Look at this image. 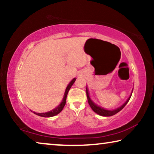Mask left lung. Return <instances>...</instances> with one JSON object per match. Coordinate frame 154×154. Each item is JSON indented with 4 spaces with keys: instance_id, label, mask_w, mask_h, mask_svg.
Here are the masks:
<instances>
[{
    "instance_id": "8db88e82",
    "label": "left lung",
    "mask_w": 154,
    "mask_h": 154,
    "mask_svg": "<svg viewBox=\"0 0 154 154\" xmlns=\"http://www.w3.org/2000/svg\"><path fill=\"white\" fill-rule=\"evenodd\" d=\"M132 92H133V88H132V92L130 94V96L128 97V98L127 99L126 102H125L123 105H121L120 106H119V107L116 108V109H105L103 106H101L100 105H98L97 104H96L94 101L91 99L90 96V93H89V90H88V88L86 86V94H87V98H88V103H89V105L90 106V107L92 108V110L95 112L96 113L98 114L99 116H105V117H109V116H114V115H116V113H118L119 111H120L122 109H123L125 106H126V104L128 103L129 100L130 99V97H131L132 96Z\"/></svg>"
}]
</instances>
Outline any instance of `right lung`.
<instances>
[{"label":"right lung","instance_id":"obj_1","mask_svg":"<svg viewBox=\"0 0 154 154\" xmlns=\"http://www.w3.org/2000/svg\"><path fill=\"white\" fill-rule=\"evenodd\" d=\"M75 80H76V78H73L70 83L68 84L67 87L66 88V90H65V92L64 94V96H63V98H62V100L61 101V103L59 104V105L56 106L55 109H52V110L48 111V112H45V113H36V112L35 111H31L32 112H33L34 113L37 115L38 116H41V117H43V118H50V117H53V116H55L56 115H58V113H60L62 111V109H63L64 106L65 105V104H66V96H67V94L69 92V91L70 90V88H71V86L72 85V84L75 83Z\"/></svg>","mask_w":154,"mask_h":154}]
</instances>
